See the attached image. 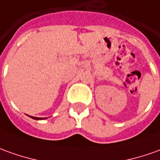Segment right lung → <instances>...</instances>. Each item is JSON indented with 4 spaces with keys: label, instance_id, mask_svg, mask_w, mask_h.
<instances>
[{
    "label": "right lung",
    "instance_id": "add662e5",
    "mask_svg": "<svg viewBox=\"0 0 160 160\" xmlns=\"http://www.w3.org/2000/svg\"><path fill=\"white\" fill-rule=\"evenodd\" d=\"M30 117H31V118H32V119H41V118H36V117H32V116H30Z\"/></svg>",
    "mask_w": 160,
    "mask_h": 160
}]
</instances>
